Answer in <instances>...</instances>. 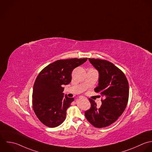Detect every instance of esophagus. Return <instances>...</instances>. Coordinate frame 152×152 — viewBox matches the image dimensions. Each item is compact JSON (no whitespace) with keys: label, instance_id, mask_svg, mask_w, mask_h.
<instances>
[{"label":"esophagus","instance_id":"34e87169","mask_svg":"<svg viewBox=\"0 0 152 152\" xmlns=\"http://www.w3.org/2000/svg\"><path fill=\"white\" fill-rule=\"evenodd\" d=\"M79 98H80V99H86V98L85 97V96H79Z\"/></svg>","mask_w":152,"mask_h":152}]
</instances>
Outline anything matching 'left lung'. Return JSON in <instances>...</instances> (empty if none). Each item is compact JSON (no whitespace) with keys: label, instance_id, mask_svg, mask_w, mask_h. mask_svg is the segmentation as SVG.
Masks as SVG:
<instances>
[{"label":"left lung","instance_id":"left-lung-1","mask_svg":"<svg viewBox=\"0 0 152 152\" xmlns=\"http://www.w3.org/2000/svg\"><path fill=\"white\" fill-rule=\"evenodd\" d=\"M89 60L99 73L98 86L94 91L104 99L98 108L89 98L91 108L85 112V116L95 127H105L116 121L125 110L129 97V82L123 72L111 62L99 58Z\"/></svg>","mask_w":152,"mask_h":152}]
</instances>
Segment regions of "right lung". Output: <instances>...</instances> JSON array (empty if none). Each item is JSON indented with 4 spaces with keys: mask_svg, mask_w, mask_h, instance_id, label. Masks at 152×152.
I'll return each instance as SVG.
<instances>
[{
    "mask_svg": "<svg viewBox=\"0 0 152 152\" xmlns=\"http://www.w3.org/2000/svg\"><path fill=\"white\" fill-rule=\"evenodd\" d=\"M87 60H58L47 66L37 76L33 87L32 108L45 126L54 128L64 121L66 110L74 98L64 96L63 86L70 83L73 69Z\"/></svg>",
    "mask_w": 152,
    "mask_h": 152,
    "instance_id": "1",
    "label": "right lung"
}]
</instances>
